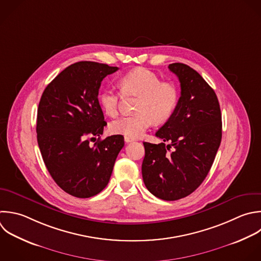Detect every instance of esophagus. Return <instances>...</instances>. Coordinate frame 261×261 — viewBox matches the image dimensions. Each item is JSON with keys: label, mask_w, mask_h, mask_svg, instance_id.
<instances>
[{"label": "esophagus", "mask_w": 261, "mask_h": 261, "mask_svg": "<svg viewBox=\"0 0 261 261\" xmlns=\"http://www.w3.org/2000/svg\"><path fill=\"white\" fill-rule=\"evenodd\" d=\"M124 141H125V143H130V142H134L135 139L129 138V137H124Z\"/></svg>", "instance_id": "obj_1"}]
</instances>
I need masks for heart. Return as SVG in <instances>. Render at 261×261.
<instances>
[{"label":"heart","instance_id":"obj_1","mask_svg":"<svg viewBox=\"0 0 261 261\" xmlns=\"http://www.w3.org/2000/svg\"><path fill=\"white\" fill-rule=\"evenodd\" d=\"M124 96L138 97L136 114L124 115L109 124L113 134L129 138L142 136L153 123L168 120L177 108L179 91L172 82H161L159 76L146 68H136L118 81ZM120 95L112 89H104L99 94V103L108 116L118 113Z\"/></svg>","mask_w":261,"mask_h":261}]
</instances>
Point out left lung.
Here are the masks:
<instances>
[{"label":"left lung","mask_w":261,"mask_h":261,"mask_svg":"<svg viewBox=\"0 0 261 261\" xmlns=\"http://www.w3.org/2000/svg\"><path fill=\"white\" fill-rule=\"evenodd\" d=\"M168 68L178 77L180 97L172 116L156 133L163 142H144L142 174L150 193L174 201L192 194L207 176L220 145L222 123L217 97L204 79L184 63Z\"/></svg>","instance_id":"obj_1"}]
</instances>
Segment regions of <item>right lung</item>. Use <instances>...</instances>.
<instances>
[{
    "instance_id": "add662e5",
    "label": "right lung",
    "mask_w": 261,
    "mask_h": 261,
    "mask_svg": "<svg viewBox=\"0 0 261 261\" xmlns=\"http://www.w3.org/2000/svg\"><path fill=\"white\" fill-rule=\"evenodd\" d=\"M118 67L81 61L66 67L45 89L38 108V144L48 171L67 194L90 198L108 184L124 140L100 137L104 126L98 94L101 83Z\"/></svg>"
}]
</instances>
